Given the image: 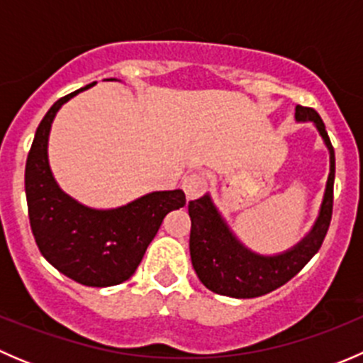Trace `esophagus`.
<instances>
[{"label":"esophagus","mask_w":363,"mask_h":363,"mask_svg":"<svg viewBox=\"0 0 363 363\" xmlns=\"http://www.w3.org/2000/svg\"><path fill=\"white\" fill-rule=\"evenodd\" d=\"M207 188V181L202 174H189L188 177L182 181V189L186 193V199L193 200L196 196H200Z\"/></svg>","instance_id":"1"}]
</instances>
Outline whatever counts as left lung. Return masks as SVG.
I'll return each instance as SVG.
<instances>
[{
  "mask_svg": "<svg viewBox=\"0 0 363 363\" xmlns=\"http://www.w3.org/2000/svg\"><path fill=\"white\" fill-rule=\"evenodd\" d=\"M296 121H311L320 131L330 152V174L325 188L323 203L313 230L291 250L276 256H263L247 250L228 228L225 219L212 203L211 196L188 203L191 218L189 255L193 269L205 288L232 298H255L277 290L295 277L323 244L334 207L335 155L320 113L311 107L296 105Z\"/></svg>",
  "mask_w": 363,
  "mask_h": 363,
  "instance_id": "8db88e82",
  "label": "left lung"
}]
</instances>
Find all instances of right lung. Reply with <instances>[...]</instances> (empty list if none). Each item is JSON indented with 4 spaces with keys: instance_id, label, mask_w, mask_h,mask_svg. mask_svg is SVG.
Returning <instances> with one entry per match:
<instances>
[{
    "instance_id": "add662e5",
    "label": "right lung",
    "mask_w": 363,
    "mask_h": 363,
    "mask_svg": "<svg viewBox=\"0 0 363 363\" xmlns=\"http://www.w3.org/2000/svg\"><path fill=\"white\" fill-rule=\"evenodd\" d=\"M82 89L60 98L40 126L26 161V199L31 232L43 258L61 274L105 288L130 279L158 233L164 216L186 205L182 189L155 191L108 211L86 207L54 181L47 158L50 124L57 111Z\"/></svg>"
}]
</instances>
